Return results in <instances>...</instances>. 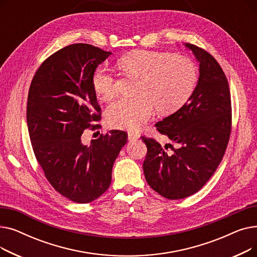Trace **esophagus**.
I'll use <instances>...</instances> for the list:
<instances>
[{
	"instance_id": "34e87169",
	"label": "esophagus",
	"mask_w": 257,
	"mask_h": 257,
	"mask_svg": "<svg viewBox=\"0 0 257 257\" xmlns=\"http://www.w3.org/2000/svg\"><path fill=\"white\" fill-rule=\"evenodd\" d=\"M128 139H129V141H136V140L140 139V134L136 133V132H129L128 133Z\"/></svg>"
}]
</instances>
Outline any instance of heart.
<instances>
[{
  "mask_svg": "<svg viewBox=\"0 0 257 257\" xmlns=\"http://www.w3.org/2000/svg\"><path fill=\"white\" fill-rule=\"evenodd\" d=\"M127 75L140 79L137 98L119 99L107 107L105 119L111 128L138 130L154 114L173 113L187 102L195 89L198 74L192 60L169 53L139 50L119 59ZM94 93L102 101H109L118 91L112 72L99 66L91 76Z\"/></svg>",
  "mask_w": 257,
  "mask_h": 257,
  "instance_id": "obj_1",
  "label": "heart"
}]
</instances>
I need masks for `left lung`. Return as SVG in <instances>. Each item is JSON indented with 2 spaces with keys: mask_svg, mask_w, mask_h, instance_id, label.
<instances>
[{
  "mask_svg": "<svg viewBox=\"0 0 257 257\" xmlns=\"http://www.w3.org/2000/svg\"><path fill=\"white\" fill-rule=\"evenodd\" d=\"M199 61L196 88L179 110L155 124L178 148L142 137L147 146L146 180L170 200L197 193L209 180L225 154L231 133V99L222 67L208 52L185 44ZM169 147L172 149L168 153Z\"/></svg>",
  "mask_w": 257,
  "mask_h": 257,
  "instance_id": "left-lung-1",
  "label": "left lung"
}]
</instances>
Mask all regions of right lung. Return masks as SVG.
I'll list each match as a JSON object with an SVG mask.
<instances>
[{
	"instance_id": "right-lung-1",
	"label": "right lung",
	"mask_w": 257,
	"mask_h": 257,
	"mask_svg": "<svg viewBox=\"0 0 257 257\" xmlns=\"http://www.w3.org/2000/svg\"><path fill=\"white\" fill-rule=\"evenodd\" d=\"M111 52L87 44L62 48L36 71L28 93L27 125L35 157L51 185L76 203H89L111 183V172L127 133L110 130L81 142L85 129H97L101 107L91 76Z\"/></svg>"
}]
</instances>
